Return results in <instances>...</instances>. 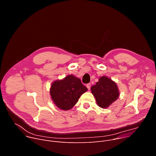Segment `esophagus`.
<instances>
[{
    "label": "esophagus",
    "instance_id": "obj_1",
    "mask_svg": "<svg viewBox=\"0 0 156 156\" xmlns=\"http://www.w3.org/2000/svg\"><path fill=\"white\" fill-rule=\"evenodd\" d=\"M86 87H87V88L88 89V90H90V88H91V83H87V84H86Z\"/></svg>",
    "mask_w": 156,
    "mask_h": 156
}]
</instances>
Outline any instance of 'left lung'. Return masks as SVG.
I'll return each instance as SVG.
<instances>
[{
    "label": "left lung",
    "instance_id": "8db88e82",
    "mask_svg": "<svg viewBox=\"0 0 156 156\" xmlns=\"http://www.w3.org/2000/svg\"><path fill=\"white\" fill-rule=\"evenodd\" d=\"M91 90L98 105L102 108L108 107L119 96L116 83L106 76L101 77L99 81L91 87Z\"/></svg>",
    "mask_w": 156,
    "mask_h": 156
}]
</instances>
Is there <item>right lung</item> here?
Returning a JSON list of instances; mask_svg holds the SVG:
<instances>
[{
  "label": "right lung",
  "mask_w": 156,
  "mask_h": 156,
  "mask_svg": "<svg viewBox=\"0 0 156 156\" xmlns=\"http://www.w3.org/2000/svg\"><path fill=\"white\" fill-rule=\"evenodd\" d=\"M87 91L81 80L73 75H69L62 80L54 81L50 94L55 104L62 110L71 109L80 96Z\"/></svg>",
  "instance_id": "1"
}]
</instances>
